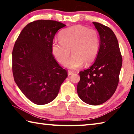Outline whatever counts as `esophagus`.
I'll return each instance as SVG.
<instances>
[{
	"label": "esophagus",
	"instance_id": "1",
	"mask_svg": "<svg viewBox=\"0 0 134 134\" xmlns=\"http://www.w3.org/2000/svg\"><path fill=\"white\" fill-rule=\"evenodd\" d=\"M73 73H74V72L72 71H71V70H69L68 71V74H69V75H72Z\"/></svg>",
	"mask_w": 134,
	"mask_h": 134
}]
</instances>
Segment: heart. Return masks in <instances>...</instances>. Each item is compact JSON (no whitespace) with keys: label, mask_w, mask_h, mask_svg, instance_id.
<instances>
[{"label":"heart","mask_w":134,"mask_h":134,"mask_svg":"<svg viewBox=\"0 0 134 134\" xmlns=\"http://www.w3.org/2000/svg\"><path fill=\"white\" fill-rule=\"evenodd\" d=\"M59 41L52 43V50L54 57L60 63L66 61L64 65L70 69H76L83 63L93 62L98 54L100 39L98 32L93 29H87L75 25L63 30L59 34Z\"/></svg>","instance_id":"heart-1"}]
</instances>
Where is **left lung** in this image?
<instances>
[{"label": "left lung", "mask_w": 134, "mask_h": 134, "mask_svg": "<svg viewBox=\"0 0 134 134\" xmlns=\"http://www.w3.org/2000/svg\"><path fill=\"white\" fill-rule=\"evenodd\" d=\"M100 35V44L95 62L79 72L77 93L91 105H99L111 98L119 82L122 59L117 39L110 28L93 22Z\"/></svg>", "instance_id": "left-lung-1"}]
</instances>
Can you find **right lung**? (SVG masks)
<instances>
[{"mask_svg": "<svg viewBox=\"0 0 134 134\" xmlns=\"http://www.w3.org/2000/svg\"><path fill=\"white\" fill-rule=\"evenodd\" d=\"M65 24L39 20L25 26L12 52L14 81L34 103L43 105L53 100L68 73L56 62L52 45L56 33Z\"/></svg>", "mask_w": 134, "mask_h": 134, "instance_id": "obj_1", "label": "right lung"}]
</instances>
